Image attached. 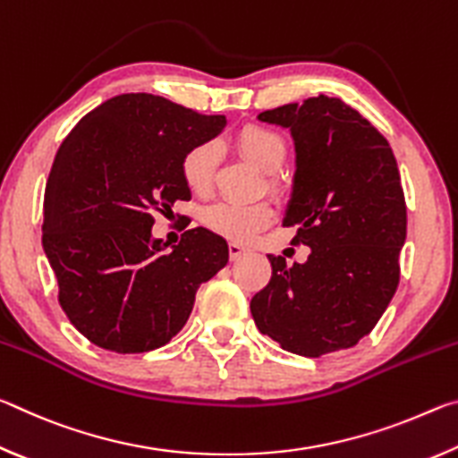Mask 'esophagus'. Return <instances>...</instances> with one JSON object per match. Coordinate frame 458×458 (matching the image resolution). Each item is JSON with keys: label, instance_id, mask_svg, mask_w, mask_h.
Wrapping results in <instances>:
<instances>
[{"label": "esophagus", "instance_id": "esophagus-1", "mask_svg": "<svg viewBox=\"0 0 458 458\" xmlns=\"http://www.w3.org/2000/svg\"><path fill=\"white\" fill-rule=\"evenodd\" d=\"M228 250H230V259L232 260H238L240 257H244V254L248 252V248L244 244L234 242V240H232V242L228 244Z\"/></svg>", "mask_w": 458, "mask_h": 458}]
</instances>
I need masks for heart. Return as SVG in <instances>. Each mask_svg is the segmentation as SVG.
I'll list each match as a JSON object with an SVG mask.
<instances>
[{"instance_id": "obj_1", "label": "heart", "mask_w": 458, "mask_h": 458, "mask_svg": "<svg viewBox=\"0 0 458 458\" xmlns=\"http://www.w3.org/2000/svg\"><path fill=\"white\" fill-rule=\"evenodd\" d=\"M236 147L250 164L262 172L273 174L284 164L286 141L275 129L262 125H244L236 133ZM220 159V145L216 141H201L193 145L182 159V177L188 188L201 196L214 183L216 167ZM273 220V208L267 201H230L222 199L201 212L206 228L232 240H248L254 232L265 228Z\"/></svg>"}]
</instances>
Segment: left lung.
<instances>
[{
    "instance_id": "8db88e82",
    "label": "left lung",
    "mask_w": 458,
    "mask_h": 458,
    "mask_svg": "<svg viewBox=\"0 0 458 458\" xmlns=\"http://www.w3.org/2000/svg\"><path fill=\"white\" fill-rule=\"evenodd\" d=\"M291 129L297 172L283 226L311 248L303 265L268 254L273 276L250 301L283 350L319 358L376 327L400 283L406 201L390 143L341 98L313 97L259 114Z\"/></svg>"
}]
</instances>
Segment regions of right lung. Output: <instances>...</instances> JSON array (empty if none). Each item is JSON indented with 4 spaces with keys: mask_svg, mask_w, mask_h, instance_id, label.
<instances>
[{
    "mask_svg": "<svg viewBox=\"0 0 458 458\" xmlns=\"http://www.w3.org/2000/svg\"><path fill=\"white\" fill-rule=\"evenodd\" d=\"M226 125L164 97L129 92L79 121L50 169L42 246L62 311L90 344L117 353L157 350L182 331L201 283L228 262V244L191 228L167 248L153 212L191 193L182 159Z\"/></svg>",
    "mask_w": 458,
    "mask_h": 458,
    "instance_id": "obj_1",
    "label": "right lung"
}]
</instances>
